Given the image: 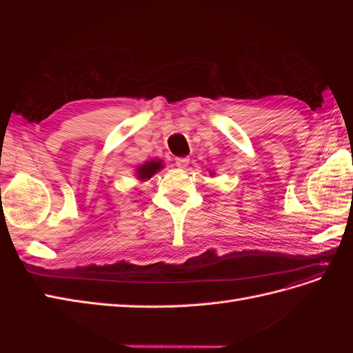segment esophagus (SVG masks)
<instances>
[{"mask_svg": "<svg viewBox=\"0 0 353 353\" xmlns=\"http://www.w3.org/2000/svg\"><path fill=\"white\" fill-rule=\"evenodd\" d=\"M190 163V159L188 157H176L175 159V165L179 168V169H185Z\"/></svg>", "mask_w": 353, "mask_h": 353, "instance_id": "1", "label": "esophagus"}]
</instances>
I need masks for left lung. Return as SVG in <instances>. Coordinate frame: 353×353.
<instances>
[{
	"mask_svg": "<svg viewBox=\"0 0 353 353\" xmlns=\"http://www.w3.org/2000/svg\"><path fill=\"white\" fill-rule=\"evenodd\" d=\"M210 175H213V172H210Z\"/></svg>",
	"mask_w": 353,
	"mask_h": 353,
	"instance_id": "obj_1",
	"label": "left lung"
}]
</instances>
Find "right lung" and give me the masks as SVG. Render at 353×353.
<instances>
[{
    "instance_id": "1",
    "label": "right lung",
    "mask_w": 353,
    "mask_h": 353,
    "mask_svg": "<svg viewBox=\"0 0 353 353\" xmlns=\"http://www.w3.org/2000/svg\"><path fill=\"white\" fill-rule=\"evenodd\" d=\"M163 168H165L163 160H160V159L147 160V162H144L143 165H140L135 169V176L138 181H140V183H145V181L150 179L153 175H156L159 170H162Z\"/></svg>"
}]
</instances>
